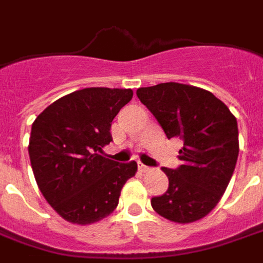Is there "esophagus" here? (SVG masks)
<instances>
[{"label":"esophagus","instance_id":"1","mask_svg":"<svg viewBox=\"0 0 263 263\" xmlns=\"http://www.w3.org/2000/svg\"><path fill=\"white\" fill-rule=\"evenodd\" d=\"M138 168H139V171H141V173H147V171H151V167L145 166V164H142V163H139Z\"/></svg>","mask_w":263,"mask_h":263}]
</instances>
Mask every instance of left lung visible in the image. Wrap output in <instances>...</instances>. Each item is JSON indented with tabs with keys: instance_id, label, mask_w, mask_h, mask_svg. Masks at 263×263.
I'll list each match as a JSON object with an SVG mask.
<instances>
[{
	"instance_id": "left-lung-1",
	"label": "left lung",
	"mask_w": 263,
	"mask_h": 263,
	"mask_svg": "<svg viewBox=\"0 0 263 263\" xmlns=\"http://www.w3.org/2000/svg\"><path fill=\"white\" fill-rule=\"evenodd\" d=\"M138 99L149 108L168 139L180 138L182 164L171 170L168 190L152 198L164 219L192 223L205 217L224 194L238 157V126L229 107L213 93L184 83L139 87Z\"/></svg>"
}]
</instances>
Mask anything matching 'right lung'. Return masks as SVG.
<instances>
[{"label":"right lung","instance_id":"obj_1","mask_svg":"<svg viewBox=\"0 0 263 263\" xmlns=\"http://www.w3.org/2000/svg\"><path fill=\"white\" fill-rule=\"evenodd\" d=\"M131 89L86 87L39 114L29 139V156L39 188L52 209L73 224H92L114 212L137 161L103 157L112 141L114 117L132 99Z\"/></svg>","mask_w":263,"mask_h":263}]
</instances>
